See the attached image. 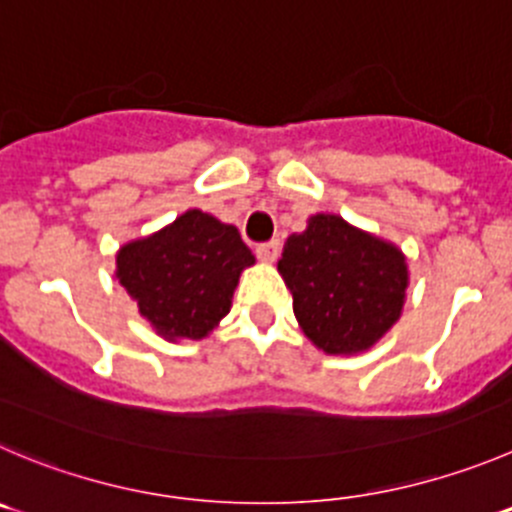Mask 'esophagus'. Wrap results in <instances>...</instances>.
I'll return each instance as SVG.
<instances>
[{
	"label": "esophagus",
	"mask_w": 512,
	"mask_h": 512,
	"mask_svg": "<svg viewBox=\"0 0 512 512\" xmlns=\"http://www.w3.org/2000/svg\"><path fill=\"white\" fill-rule=\"evenodd\" d=\"M279 253H281V243L279 241L259 243V246H256V256H259L264 264H274V261L279 259Z\"/></svg>",
	"instance_id": "1"
}]
</instances>
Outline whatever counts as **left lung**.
I'll use <instances>...</instances> for the list:
<instances>
[{"label": "left lung", "instance_id": "1", "mask_svg": "<svg viewBox=\"0 0 512 512\" xmlns=\"http://www.w3.org/2000/svg\"><path fill=\"white\" fill-rule=\"evenodd\" d=\"M294 314L326 354H359L379 342L405 306V253L334 213H316L291 233L279 259Z\"/></svg>", "mask_w": 512, "mask_h": 512}]
</instances>
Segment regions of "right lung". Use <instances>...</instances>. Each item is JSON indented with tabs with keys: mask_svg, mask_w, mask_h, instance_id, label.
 <instances>
[{
	"mask_svg": "<svg viewBox=\"0 0 512 512\" xmlns=\"http://www.w3.org/2000/svg\"><path fill=\"white\" fill-rule=\"evenodd\" d=\"M253 261L236 226L191 208L153 236L125 243L115 276L155 332L178 342L213 332Z\"/></svg>",
	"mask_w": 512,
	"mask_h": 512,
	"instance_id": "right-lung-1",
	"label": "right lung"
}]
</instances>
